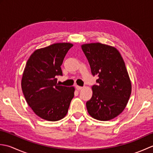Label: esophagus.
Here are the masks:
<instances>
[{
  "label": "esophagus",
  "mask_w": 153,
  "mask_h": 153,
  "mask_svg": "<svg viewBox=\"0 0 153 153\" xmlns=\"http://www.w3.org/2000/svg\"><path fill=\"white\" fill-rule=\"evenodd\" d=\"M76 89H77V91H79V90H81V89H82L83 87H81V86L76 85Z\"/></svg>",
  "instance_id": "34e87169"
}]
</instances>
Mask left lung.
I'll return each mask as SVG.
<instances>
[{
    "label": "left lung",
    "mask_w": 153,
    "mask_h": 153,
    "mask_svg": "<svg viewBox=\"0 0 153 153\" xmlns=\"http://www.w3.org/2000/svg\"><path fill=\"white\" fill-rule=\"evenodd\" d=\"M91 74L97 76L91 99L86 102L89 115L108 121L122 113L131 93V84L123 58L116 48L101 43L82 45Z\"/></svg>",
    "instance_id": "obj_1"
}]
</instances>
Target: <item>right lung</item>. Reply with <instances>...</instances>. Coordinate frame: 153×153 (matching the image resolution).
Returning <instances> with one entry per match:
<instances>
[{
  "label": "right lung",
  "mask_w": 153,
  "mask_h": 153,
  "mask_svg": "<svg viewBox=\"0 0 153 153\" xmlns=\"http://www.w3.org/2000/svg\"><path fill=\"white\" fill-rule=\"evenodd\" d=\"M73 45L55 43L37 49L29 58L23 74L22 89L33 111L48 121H58L67 114L74 98V87L57 83L62 76L61 65Z\"/></svg>",
  "instance_id": "obj_1"
}]
</instances>
